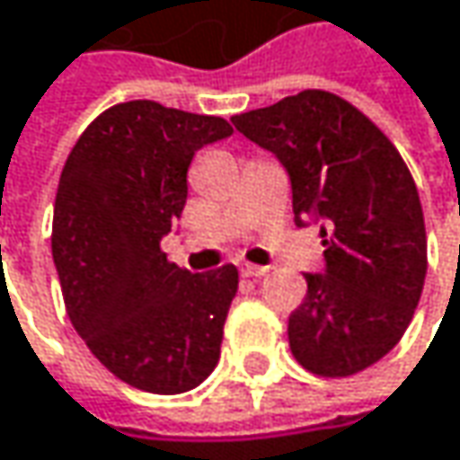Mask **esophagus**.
<instances>
[{
    "mask_svg": "<svg viewBox=\"0 0 460 460\" xmlns=\"http://www.w3.org/2000/svg\"><path fill=\"white\" fill-rule=\"evenodd\" d=\"M269 271V266H255V263H242L239 266V274L242 277H250V279H258V277H263Z\"/></svg>",
    "mask_w": 460,
    "mask_h": 460,
    "instance_id": "1",
    "label": "esophagus"
}]
</instances>
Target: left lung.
<instances>
[{
	"instance_id": "obj_1",
	"label": "left lung",
	"mask_w": 460,
	"mask_h": 460,
	"mask_svg": "<svg viewBox=\"0 0 460 460\" xmlns=\"http://www.w3.org/2000/svg\"><path fill=\"white\" fill-rule=\"evenodd\" d=\"M231 122L285 167L296 226L322 224L324 269L304 274L306 298L288 322L293 357L324 378L370 367L405 335L426 279L423 210L408 164L362 111L324 90Z\"/></svg>"
}]
</instances>
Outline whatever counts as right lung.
Listing matches in <instances>:
<instances>
[{
    "mask_svg": "<svg viewBox=\"0 0 460 460\" xmlns=\"http://www.w3.org/2000/svg\"><path fill=\"white\" fill-rule=\"evenodd\" d=\"M231 133L221 117L130 101L79 136L60 172L52 261L68 320L143 392H189L218 365L239 274L231 263L191 274L159 242L183 213L194 154Z\"/></svg>",
    "mask_w": 460,
    "mask_h": 460,
    "instance_id": "add662e5",
    "label": "right lung"
}]
</instances>
